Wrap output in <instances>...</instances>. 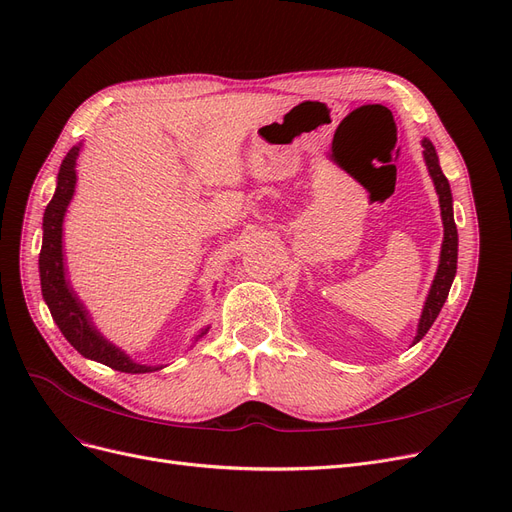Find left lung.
Segmentation results:
<instances>
[{
  "label": "left lung",
  "instance_id": "obj_1",
  "mask_svg": "<svg viewBox=\"0 0 512 512\" xmlns=\"http://www.w3.org/2000/svg\"><path fill=\"white\" fill-rule=\"evenodd\" d=\"M422 155L426 161L428 174L433 178L435 191L439 195V208H441V220H443V243H441V254H439V267L433 279L431 290H428L424 309L418 321V332L412 344L420 342L424 334L431 330V325L435 323L439 311L443 309V302L447 300L449 288H452L454 277H456V264H458V229L454 222V199H452V189H449V182L445 174L441 172L439 166V157L433 147V142L428 138H422Z\"/></svg>",
  "mask_w": 512,
  "mask_h": 512
}]
</instances>
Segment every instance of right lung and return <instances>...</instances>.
I'll return each instance as SVG.
<instances>
[{"instance_id": "add662e5", "label": "right lung", "mask_w": 512, "mask_h": 512, "mask_svg": "<svg viewBox=\"0 0 512 512\" xmlns=\"http://www.w3.org/2000/svg\"><path fill=\"white\" fill-rule=\"evenodd\" d=\"M81 151V142L75 145L67 157L60 163L58 178H56V191L44 212V241L42 252H39V281H42V296L48 304L50 315L58 330L71 342L73 349L84 355L86 359L98 361L102 365H109L117 372L126 374H149L161 370L163 365H145L130 359L126 351L109 342L105 336L98 332L94 325L90 311L86 304L79 300L75 294L71 281L67 279L65 267V252H63V224L69 203L75 195L77 185V157ZM210 325L201 327L195 334L193 344L208 334Z\"/></svg>"}]
</instances>
